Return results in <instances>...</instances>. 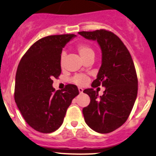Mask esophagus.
Wrapping results in <instances>:
<instances>
[{
  "instance_id": "1",
  "label": "esophagus",
  "mask_w": 156,
  "mask_h": 156,
  "mask_svg": "<svg viewBox=\"0 0 156 156\" xmlns=\"http://www.w3.org/2000/svg\"><path fill=\"white\" fill-rule=\"evenodd\" d=\"M78 91H79L80 93H83V88H81V87H79V88H78Z\"/></svg>"
}]
</instances>
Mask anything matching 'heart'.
Segmentation results:
<instances>
[{"label": "heart", "instance_id": "heart-1", "mask_svg": "<svg viewBox=\"0 0 156 156\" xmlns=\"http://www.w3.org/2000/svg\"><path fill=\"white\" fill-rule=\"evenodd\" d=\"M75 49L84 61H87V59L90 58H94V56H95V51H94L93 48L90 44H86V43H80L76 46ZM64 52H62L61 55V57H60V64H61V66L64 65ZM72 81L75 84L79 85V86H83L89 81V78L86 75L79 74L75 75Z\"/></svg>", "mask_w": 156, "mask_h": 156}]
</instances>
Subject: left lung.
I'll return each instance as SVG.
<instances>
[{
  "label": "left lung",
  "instance_id": "left-lung-1",
  "mask_svg": "<svg viewBox=\"0 0 156 156\" xmlns=\"http://www.w3.org/2000/svg\"><path fill=\"white\" fill-rule=\"evenodd\" d=\"M78 34L96 40L102 51V64L93 88L104 87L98 96L93 89L83 90L90 103L83 109L85 122L99 133H109L122 126L129 117L138 93V77L131 55L122 41L111 31H82Z\"/></svg>",
  "mask_w": 156,
  "mask_h": 156
}]
</instances>
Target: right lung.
<instances>
[{
    "label": "right lung",
    "mask_w": 156,
    "mask_h": 156,
    "mask_svg": "<svg viewBox=\"0 0 156 156\" xmlns=\"http://www.w3.org/2000/svg\"><path fill=\"white\" fill-rule=\"evenodd\" d=\"M74 34L49 35L34 43L23 55L15 77V101L26 122L42 133L63 124L67 108L79 94L74 84L55 91L52 78L61 75L62 49Z\"/></svg>",
    "instance_id": "1"
}]
</instances>
